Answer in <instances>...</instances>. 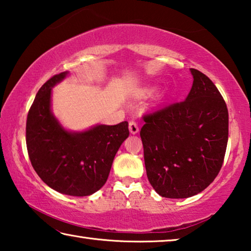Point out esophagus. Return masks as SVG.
<instances>
[{
  "instance_id": "1",
  "label": "esophagus",
  "mask_w": 251,
  "mask_h": 251,
  "mask_svg": "<svg viewBox=\"0 0 251 251\" xmlns=\"http://www.w3.org/2000/svg\"><path fill=\"white\" fill-rule=\"evenodd\" d=\"M128 127H129L130 134H137L138 133L139 127L137 125V123H136L135 121H130L129 124H128Z\"/></svg>"
}]
</instances>
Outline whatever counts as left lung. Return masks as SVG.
<instances>
[{
    "label": "left lung",
    "instance_id": "1",
    "mask_svg": "<svg viewBox=\"0 0 251 251\" xmlns=\"http://www.w3.org/2000/svg\"><path fill=\"white\" fill-rule=\"evenodd\" d=\"M185 100L144 116L147 178L161 197L202 192L220 172L228 142V109L218 88L198 70Z\"/></svg>",
    "mask_w": 251,
    "mask_h": 251
}]
</instances>
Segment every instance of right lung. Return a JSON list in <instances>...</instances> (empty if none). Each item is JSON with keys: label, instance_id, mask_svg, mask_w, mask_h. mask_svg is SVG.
I'll return each mask as SVG.
<instances>
[{"label": "right lung", "instance_id": "add662e5", "mask_svg": "<svg viewBox=\"0 0 251 251\" xmlns=\"http://www.w3.org/2000/svg\"><path fill=\"white\" fill-rule=\"evenodd\" d=\"M67 72L54 75L37 92L26 120V147L37 175L56 192L83 197L107 180L114 157L128 137V123L97 125L72 133L50 112V93Z\"/></svg>", "mask_w": 251, "mask_h": 251}]
</instances>
